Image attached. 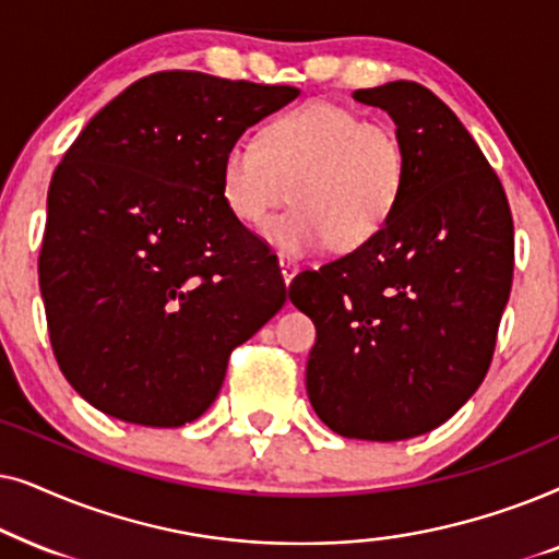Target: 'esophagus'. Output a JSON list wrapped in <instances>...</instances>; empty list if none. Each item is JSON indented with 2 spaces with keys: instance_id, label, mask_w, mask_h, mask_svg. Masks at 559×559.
Here are the masks:
<instances>
[{
  "instance_id": "obj_1",
  "label": "esophagus",
  "mask_w": 559,
  "mask_h": 559,
  "mask_svg": "<svg viewBox=\"0 0 559 559\" xmlns=\"http://www.w3.org/2000/svg\"><path fill=\"white\" fill-rule=\"evenodd\" d=\"M278 267H281V275H284V284L292 286L294 275L299 273V265H296L294 260H288V258H278Z\"/></svg>"
}]
</instances>
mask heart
I'll return each mask as SVG.
<instances>
[{"mask_svg": "<svg viewBox=\"0 0 559 559\" xmlns=\"http://www.w3.org/2000/svg\"><path fill=\"white\" fill-rule=\"evenodd\" d=\"M408 153L389 122L362 119L330 102H307L237 140L222 155L219 197L245 227H260L294 199L296 206L263 229L265 242L304 258L334 242L355 250L373 240L404 197Z\"/></svg>", "mask_w": 559, "mask_h": 559, "instance_id": "obj_1", "label": "heart"}]
</instances>
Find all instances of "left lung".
I'll return each instance as SVG.
<instances>
[{
  "label": "left lung",
  "instance_id": "8db88e82",
  "mask_svg": "<svg viewBox=\"0 0 559 559\" xmlns=\"http://www.w3.org/2000/svg\"><path fill=\"white\" fill-rule=\"evenodd\" d=\"M389 111L408 153L404 197L381 233L288 286L317 342L307 393L349 440L427 435L478 391L511 294L503 186L448 104L414 81L357 88Z\"/></svg>",
  "mask_w": 559,
  "mask_h": 559
}]
</instances>
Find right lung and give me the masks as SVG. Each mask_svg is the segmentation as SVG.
<instances>
[{
	"label": "right lung",
	"mask_w": 559,
	"mask_h": 559,
	"mask_svg": "<svg viewBox=\"0 0 559 559\" xmlns=\"http://www.w3.org/2000/svg\"><path fill=\"white\" fill-rule=\"evenodd\" d=\"M301 92L145 76L88 119L48 189L40 294L66 381L115 419L181 427L286 304L278 260L227 212L222 155Z\"/></svg>",
	"instance_id": "right-lung-1"
}]
</instances>
